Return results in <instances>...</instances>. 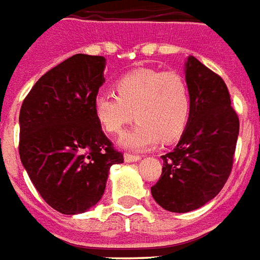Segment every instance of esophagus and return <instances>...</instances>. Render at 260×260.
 Segmentation results:
<instances>
[{
	"label": "esophagus",
	"instance_id": "1",
	"mask_svg": "<svg viewBox=\"0 0 260 260\" xmlns=\"http://www.w3.org/2000/svg\"><path fill=\"white\" fill-rule=\"evenodd\" d=\"M140 158H142L140 155L131 154V153H126V154L124 155V159L126 161V162H136V161H139Z\"/></svg>",
	"mask_w": 260,
	"mask_h": 260
}]
</instances>
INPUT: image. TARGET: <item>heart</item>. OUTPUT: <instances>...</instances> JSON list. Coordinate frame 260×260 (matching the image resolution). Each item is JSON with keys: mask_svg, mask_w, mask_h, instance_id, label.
<instances>
[{"mask_svg": "<svg viewBox=\"0 0 260 260\" xmlns=\"http://www.w3.org/2000/svg\"><path fill=\"white\" fill-rule=\"evenodd\" d=\"M115 92L98 93L93 111L109 134L118 135L134 118L138 124L121 139L126 147L149 149L172 142L189 122L191 101L184 78L175 71L138 69L115 81Z\"/></svg>", "mask_w": 260, "mask_h": 260, "instance_id": "heart-1", "label": "heart"}]
</instances>
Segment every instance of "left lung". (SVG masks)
<instances>
[{"instance_id": "obj_1", "label": "left lung", "mask_w": 260, "mask_h": 260, "mask_svg": "<svg viewBox=\"0 0 260 260\" xmlns=\"http://www.w3.org/2000/svg\"><path fill=\"white\" fill-rule=\"evenodd\" d=\"M191 110L189 122L164 161L151 196L171 212H190L218 196L232 172L240 121L228 86L194 56L186 61Z\"/></svg>"}]
</instances>
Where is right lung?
I'll use <instances>...</instances> for the list:
<instances>
[{
    "mask_svg": "<svg viewBox=\"0 0 260 260\" xmlns=\"http://www.w3.org/2000/svg\"><path fill=\"white\" fill-rule=\"evenodd\" d=\"M106 59L77 53L45 73L19 114V154L45 203L82 213L105 193L110 167L124 162L93 111Z\"/></svg>",
    "mask_w": 260,
    "mask_h": 260,
    "instance_id": "add662e5",
    "label": "right lung"
}]
</instances>
